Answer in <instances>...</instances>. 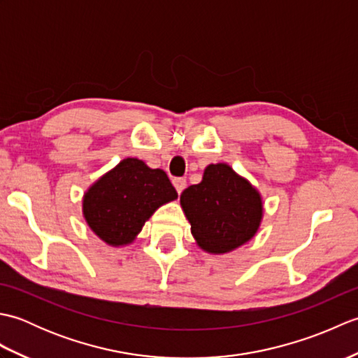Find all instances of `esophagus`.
<instances>
[{
    "instance_id": "34e87169",
    "label": "esophagus",
    "mask_w": 358,
    "mask_h": 358,
    "mask_svg": "<svg viewBox=\"0 0 358 358\" xmlns=\"http://www.w3.org/2000/svg\"><path fill=\"white\" fill-rule=\"evenodd\" d=\"M172 183H173L175 189H177L178 194H181L186 189V180L185 178H173Z\"/></svg>"
}]
</instances>
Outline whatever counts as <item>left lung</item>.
<instances>
[{
  "instance_id": "left-lung-1",
  "label": "left lung",
  "mask_w": 358,
  "mask_h": 358,
  "mask_svg": "<svg viewBox=\"0 0 358 358\" xmlns=\"http://www.w3.org/2000/svg\"><path fill=\"white\" fill-rule=\"evenodd\" d=\"M181 208L199 246L226 254L254 237L263 215L262 196L224 163L209 164L201 183L185 189Z\"/></svg>"
}]
</instances>
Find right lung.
Returning <instances> with one entry per match:
<instances>
[{
	"label": "right lung",
	"instance_id": "1",
	"mask_svg": "<svg viewBox=\"0 0 358 358\" xmlns=\"http://www.w3.org/2000/svg\"><path fill=\"white\" fill-rule=\"evenodd\" d=\"M177 196L164 171L126 158L85 194L83 214L103 241L123 246L136 237L162 204Z\"/></svg>",
	"mask_w": 358,
	"mask_h": 358
}]
</instances>
